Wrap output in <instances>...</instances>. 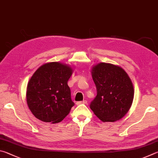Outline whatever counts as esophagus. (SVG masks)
<instances>
[{"instance_id": "34e87169", "label": "esophagus", "mask_w": 158, "mask_h": 158, "mask_svg": "<svg viewBox=\"0 0 158 158\" xmlns=\"http://www.w3.org/2000/svg\"><path fill=\"white\" fill-rule=\"evenodd\" d=\"M81 104H87V101H78V102H76V105L77 106H78V105H81Z\"/></svg>"}]
</instances>
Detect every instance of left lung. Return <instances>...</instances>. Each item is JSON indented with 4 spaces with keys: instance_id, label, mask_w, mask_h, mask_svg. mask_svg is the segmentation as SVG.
Segmentation results:
<instances>
[{
    "instance_id": "1",
    "label": "left lung",
    "mask_w": 158,
    "mask_h": 158,
    "mask_svg": "<svg viewBox=\"0 0 158 158\" xmlns=\"http://www.w3.org/2000/svg\"><path fill=\"white\" fill-rule=\"evenodd\" d=\"M97 95L90 108L103 122H114L122 118L132 106L134 87L128 73L121 66L100 62L91 70Z\"/></svg>"
}]
</instances>
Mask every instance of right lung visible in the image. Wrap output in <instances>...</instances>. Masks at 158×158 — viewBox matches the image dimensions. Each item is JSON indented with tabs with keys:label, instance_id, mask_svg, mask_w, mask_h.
Returning <instances> with one entry per match:
<instances>
[{
	"label": "right lung",
	"instance_id": "obj_1",
	"mask_svg": "<svg viewBox=\"0 0 158 158\" xmlns=\"http://www.w3.org/2000/svg\"><path fill=\"white\" fill-rule=\"evenodd\" d=\"M73 69L66 64H44L35 72L27 83L26 101L35 117L44 122L62 121L74 103L67 82Z\"/></svg>",
	"mask_w": 158,
	"mask_h": 158
}]
</instances>
